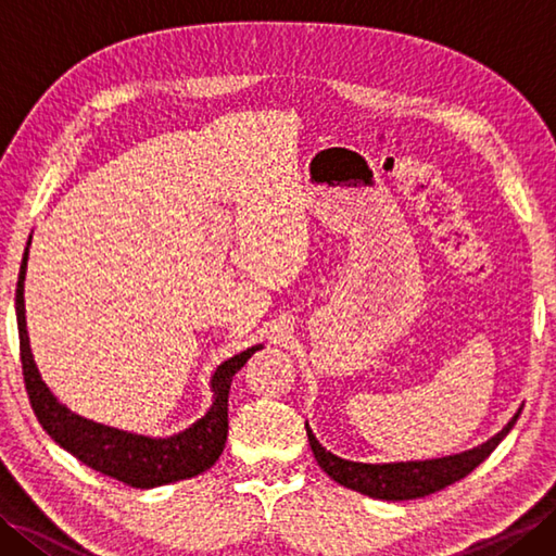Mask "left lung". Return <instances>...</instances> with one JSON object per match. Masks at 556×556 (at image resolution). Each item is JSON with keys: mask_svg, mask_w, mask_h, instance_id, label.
<instances>
[{"mask_svg": "<svg viewBox=\"0 0 556 556\" xmlns=\"http://www.w3.org/2000/svg\"><path fill=\"white\" fill-rule=\"evenodd\" d=\"M521 416V408L514 413V418L504 425V428L468 452L442 456V458H425V460H396V464H358V460L341 458L317 442V437L305 422V432H308V442L317 464L325 473L339 485L349 490H356L361 494H368L372 500H387V502H404V500H418L428 497L432 492H440L446 485H454L460 478H466L470 470L478 468L485 460L494 446H497L514 422Z\"/></svg>", "mask_w": 556, "mask_h": 556, "instance_id": "left-lung-1", "label": "left lung"}]
</instances>
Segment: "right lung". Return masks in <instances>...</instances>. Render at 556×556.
Masks as SVG:
<instances>
[{
    "mask_svg": "<svg viewBox=\"0 0 556 556\" xmlns=\"http://www.w3.org/2000/svg\"><path fill=\"white\" fill-rule=\"evenodd\" d=\"M28 248L21 260L18 285H16V320H18V341H21V365L23 380H26L30 406L38 416L45 432L52 440L74 454L80 464L90 466L98 473L116 478L126 485L138 490H150L160 485H169L176 480H186L205 473L210 466L224 452L229 432V387L233 375L239 372L245 361L263 344L236 353L233 358L217 365L210 380L212 406L200 420L184 432L172 437H146L136 432H126L119 428H110L96 420L78 416L59 401L50 387L42 382V375L35 365L30 351V337L26 327V301H23V281L28 269Z\"/></svg>",
    "mask_w": 556,
    "mask_h": 556,
    "instance_id": "add662e5",
    "label": "right lung"
}]
</instances>
